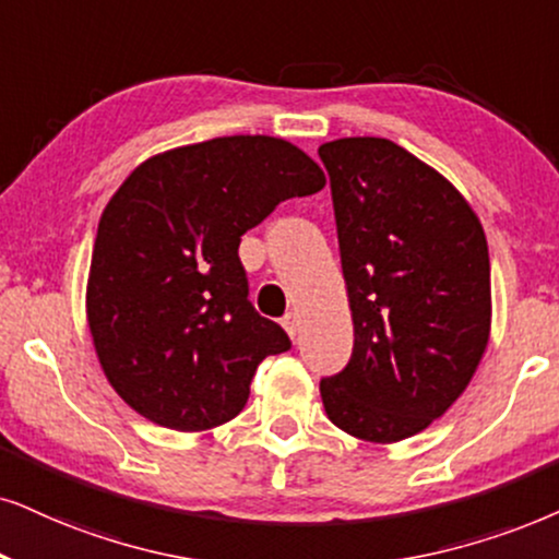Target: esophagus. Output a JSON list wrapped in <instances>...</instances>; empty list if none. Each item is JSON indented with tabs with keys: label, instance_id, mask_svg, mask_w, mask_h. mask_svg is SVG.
I'll list each match as a JSON object with an SVG mask.
<instances>
[{
	"label": "esophagus",
	"instance_id": "1",
	"mask_svg": "<svg viewBox=\"0 0 559 559\" xmlns=\"http://www.w3.org/2000/svg\"><path fill=\"white\" fill-rule=\"evenodd\" d=\"M281 324H284V330L288 332V337H292V341L299 335V314L296 312H288L284 320H281Z\"/></svg>",
	"mask_w": 559,
	"mask_h": 559
}]
</instances>
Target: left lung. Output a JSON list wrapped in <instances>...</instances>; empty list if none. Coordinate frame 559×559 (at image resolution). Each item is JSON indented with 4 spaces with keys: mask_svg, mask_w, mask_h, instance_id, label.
Here are the masks:
<instances>
[{
    "mask_svg": "<svg viewBox=\"0 0 559 559\" xmlns=\"http://www.w3.org/2000/svg\"><path fill=\"white\" fill-rule=\"evenodd\" d=\"M330 173L353 356L320 381L328 418L371 443L426 430L467 390L490 341L479 218L438 169L390 139L320 146Z\"/></svg>",
    "mask_w": 559,
    "mask_h": 559,
    "instance_id": "8db88e82",
    "label": "left lung"
}]
</instances>
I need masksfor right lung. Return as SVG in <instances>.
I'll use <instances>...</instances> for the list:
<instances>
[{
  "mask_svg": "<svg viewBox=\"0 0 559 559\" xmlns=\"http://www.w3.org/2000/svg\"><path fill=\"white\" fill-rule=\"evenodd\" d=\"M324 182L292 141L222 136L154 154L112 193L87 324L105 379L141 418L198 433L242 413L260 361L292 343L247 301L239 239Z\"/></svg>",
  "mask_w": 559,
  "mask_h": 559,
  "instance_id": "1",
  "label": "right lung"
}]
</instances>
